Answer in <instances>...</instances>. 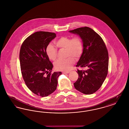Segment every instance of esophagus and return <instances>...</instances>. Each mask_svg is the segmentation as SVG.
<instances>
[{"mask_svg": "<svg viewBox=\"0 0 129 129\" xmlns=\"http://www.w3.org/2000/svg\"><path fill=\"white\" fill-rule=\"evenodd\" d=\"M69 72H63V73H62V74H69Z\"/></svg>", "mask_w": 129, "mask_h": 129, "instance_id": "1", "label": "esophagus"}]
</instances>
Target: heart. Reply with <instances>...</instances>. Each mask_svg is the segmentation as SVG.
Segmentation results:
<instances>
[{
	"instance_id": "1",
	"label": "heart",
	"mask_w": 129,
	"mask_h": 129,
	"mask_svg": "<svg viewBox=\"0 0 129 129\" xmlns=\"http://www.w3.org/2000/svg\"><path fill=\"white\" fill-rule=\"evenodd\" d=\"M56 46L60 49H65L66 56L67 58L59 59L55 62L54 66L57 71H68L74 65L75 58L78 60L80 58L83 52V43L79 36L60 37L55 42ZM45 53L50 60L55 61L57 55V51L52 44H49L46 48Z\"/></svg>"
}]
</instances>
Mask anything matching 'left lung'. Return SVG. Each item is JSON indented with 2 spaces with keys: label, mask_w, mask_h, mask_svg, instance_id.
<instances>
[{
  "label": "left lung",
  "mask_w": 129,
  "mask_h": 129,
  "mask_svg": "<svg viewBox=\"0 0 129 129\" xmlns=\"http://www.w3.org/2000/svg\"><path fill=\"white\" fill-rule=\"evenodd\" d=\"M80 36L83 43V52L76 67L86 68L77 70L78 78L74 83L76 89L86 95L97 91L105 79L108 70L107 49L101 36L88 27L70 30Z\"/></svg>",
  "instance_id": "1"
}]
</instances>
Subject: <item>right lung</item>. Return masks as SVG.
Masks as SVG:
<instances>
[{
  "label": "right lung",
  "instance_id": "obj_1",
  "mask_svg": "<svg viewBox=\"0 0 129 129\" xmlns=\"http://www.w3.org/2000/svg\"><path fill=\"white\" fill-rule=\"evenodd\" d=\"M55 33L38 31L27 37L20 51V63L23 78L27 87L34 94L46 97L54 92L61 72L51 73L53 65L45 53Z\"/></svg>",
  "mask_w": 129,
  "mask_h": 129
}]
</instances>
